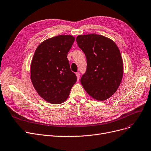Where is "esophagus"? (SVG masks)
Segmentation results:
<instances>
[{"mask_svg": "<svg viewBox=\"0 0 151 151\" xmlns=\"http://www.w3.org/2000/svg\"><path fill=\"white\" fill-rule=\"evenodd\" d=\"M76 76H77L78 80H79V79H80V73H79V72H76Z\"/></svg>", "mask_w": 151, "mask_h": 151, "instance_id": "esophagus-1", "label": "esophagus"}]
</instances>
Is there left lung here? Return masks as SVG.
<instances>
[{
    "label": "left lung",
    "mask_w": 151,
    "mask_h": 151,
    "mask_svg": "<svg viewBox=\"0 0 151 151\" xmlns=\"http://www.w3.org/2000/svg\"><path fill=\"white\" fill-rule=\"evenodd\" d=\"M76 42L87 60L81 83L94 99L104 101L119 88L123 77V61L119 47L108 37L91 34L77 36Z\"/></svg>",
    "instance_id": "left-lung-1"
}]
</instances>
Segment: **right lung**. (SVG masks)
Listing matches in <instances>:
<instances>
[{"instance_id":"add662e5","label":"right lung","mask_w":151,"mask_h":151,"mask_svg":"<svg viewBox=\"0 0 151 151\" xmlns=\"http://www.w3.org/2000/svg\"><path fill=\"white\" fill-rule=\"evenodd\" d=\"M74 41L73 36L59 35L43 41L35 52L31 80L39 95L49 103L66 101L77 80L67 58Z\"/></svg>"}]
</instances>
